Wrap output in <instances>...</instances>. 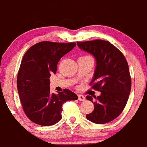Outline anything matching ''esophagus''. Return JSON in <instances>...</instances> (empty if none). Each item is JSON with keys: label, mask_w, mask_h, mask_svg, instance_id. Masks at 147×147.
Returning a JSON list of instances; mask_svg holds the SVG:
<instances>
[{"label": "esophagus", "mask_w": 147, "mask_h": 147, "mask_svg": "<svg viewBox=\"0 0 147 147\" xmlns=\"http://www.w3.org/2000/svg\"><path fill=\"white\" fill-rule=\"evenodd\" d=\"M78 98H79V100L80 101H84V100H85V97L82 95H78Z\"/></svg>", "instance_id": "1"}]
</instances>
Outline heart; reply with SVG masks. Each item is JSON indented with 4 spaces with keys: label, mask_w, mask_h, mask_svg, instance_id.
I'll return each instance as SVG.
<instances>
[{
    "label": "heart",
    "mask_w": 147,
    "mask_h": 147,
    "mask_svg": "<svg viewBox=\"0 0 147 147\" xmlns=\"http://www.w3.org/2000/svg\"><path fill=\"white\" fill-rule=\"evenodd\" d=\"M85 57H88V56H85Z\"/></svg>",
    "instance_id": "heart-1"
}]
</instances>
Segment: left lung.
Returning a JSON list of instances; mask_svg holds the SVG:
<instances>
[{
    "label": "left lung",
    "instance_id": "8db88e82",
    "mask_svg": "<svg viewBox=\"0 0 147 147\" xmlns=\"http://www.w3.org/2000/svg\"><path fill=\"white\" fill-rule=\"evenodd\" d=\"M80 49L92 54L97 62L92 88L101 92L99 96L90 95L87 100L94 103V110L86 115L90 122L105 124L114 120L127 104L131 89V78L125 57L108 41H78Z\"/></svg>",
    "mask_w": 147,
    "mask_h": 147
}]
</instances>
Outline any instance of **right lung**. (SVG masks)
I'll use <instances>...</instances> for the list:
<instances>
[{
	"instance_id": "1",
	"label": "right lung",
	"mask_w": 147,
	"mask_h": 147,
	"mask_svg": "<svg viewBox=\"0 0 147 147\" xmlns=\"http://www.w3.org/2000/svg\"><path fill=\"white\" fill-rule=\"evenodd\" d=\"M76 45L75 42L41 41L32 46L22 59L17 90L24 112L34 123L53 125L61 119L63 103L78 99L68 89L54 94L49 87V77L57 71L60 59Z\"/></svg>"
}]
</instances>
